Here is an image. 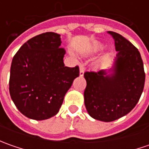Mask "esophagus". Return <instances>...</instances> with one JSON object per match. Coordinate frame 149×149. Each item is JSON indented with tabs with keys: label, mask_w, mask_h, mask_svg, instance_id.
<instances>
[{
	"label": "esophagus",
	"mask_w": 149,
	"mask_h": 149,
	"mask_svg": "<svg viewBox=\"0 0 149 149\" xmlns=\"http://www.w3.org/2000/svg\"><path fill=\"white\" fill-rule=\"evenodd\" d=\"M84 70H85V66H84V65L80 64V65H79V75L80 76H83Z\"/></svg>",
	"instance_id": "esophagus-1"
}]
</instances>
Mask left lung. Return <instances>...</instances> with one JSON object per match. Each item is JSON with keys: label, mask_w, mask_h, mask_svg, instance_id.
<instances>
[{"label": "left lung", "mask_w": 149, "mask_h": 149, "mask_svg": "<svg viewBox=\"0 0 149 149\" xmlns=\"http://www.w3.org/2000/svg\"><path fill=\"white\" fill-rule=\"evenodd\" d=\"M117 51L111 74L105 70L84 73V104L97 120L114 121L131 111L143 93L145 73L139 49L116 32L108 31ZM110 71V70H109Z\"/></svg>", "instance_id": "left-lung-1"}]
</instances>
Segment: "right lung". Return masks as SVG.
I'll return each mask as SVG.
<instances>
[{
  "mask_svg": "<svg viewBox=\"0 0 149 149\" xmlns=\"http://www.w3.org/2000/svg\"><path fill=\"white\" fill-rule=\"evenodd\" d=\"M60 35L45 32L30 39L15 54L10 66L9 90L15 105L29 118L44 120L54 116L79 66L64 64L65 50Z\"/></svg>",
  "mask_w": 149,
  "mask_h": 149,
  "instance_id": "obj_1",
  "label": "right lung"
}]
</instances>
